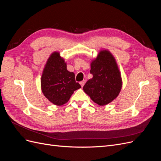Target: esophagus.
Listing matches in <instances>:
<instances>
[{
    "instance_id": "obj_1",
    "label": "esophagus",
    "mask_w": 161,
    "mask_h": 161,
    "mask_svg": "<svg viewBox=\"0 0 161 161\" xmlns=\"http://www.w3.org/2000/svg\"><path fill=\"white\" fill-rule=\"evenodd\" d=\"M85 82H86V80H83L82 81L80 82V85H81V86H82V87L85 85Z\"/></svg>"
}]
</instances>
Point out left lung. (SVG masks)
<instances>
[{
  "instance_id": "obj_1",
  "label": "left lung",
  "mask_w": 161,
  "mask_h": 161,
  "mask_svg": "<svg viewBox=\"0 0 161 161\" xmlns=\"http://www.w3.org/2000/svg\"><path fill=\"white\" fill-rule=\"evenodd\" d=\"M92 78L83 90L95 103L105 105L118 96L122 86L121 74L114 57L108 50H101L91 64Z\"/></svg>"
}]
</instances>
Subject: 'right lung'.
I'll use <instances>...</instances> for the list:
<instances>
[{
	"instance_id": "obj_1",
	"label": "right lung",
	"mask_w": 161,
	"mask_h": 161,
	"mask_svg": "<svg viewBox=\"0 0 161 161\" xmlns=\"http://www.w3.org/2000/svg\"><path fill=\"white\" fill-rule=\"evenodd\" d=\"M43 95L53 104L67 103L75 91L81 88L74 72L68 71L66 63L58 52L52 53L46 62L41 79Z\"/></svg>"
}]
</instances>
